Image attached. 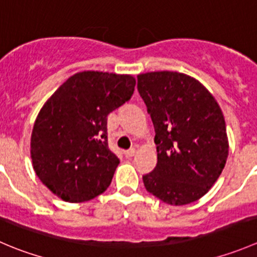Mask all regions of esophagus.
I'll use <instances>...</instances> for the list:
<instances>
[{"label": "esophagus", "mask_w": 257, "mask_h": 257, "mask_svg": "<svg viewBox=\"0 0 257 257\" xmlns=\"http://www.w3.org/2000/svg\"><path fill=\"white\" fill-rule=\"evenodd\" d=\"M124 153H125L126 158H132V157H133V156H136L137 149L136 148H131V149H128V151L124 152Z\"/></svg>", "instance_id": "esophagus-1"}]
</instances>
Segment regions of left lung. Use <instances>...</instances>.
<instances>
[{
	"instance_id": "8db88e82",
	"label": "left lung",
	"mask_w": 257,
	"mask_h": 257,
	"mask_svg": "<svg viewBox=\"0 0 257 257\" xmlns=\"http://www.w3.org/2000/svg\"><path fill=\"white\" fill-rule=\"evenodd\" d=\"M138 91L153 120L158 162L143 176L147 191L172 206L195 202L225 168L228 138L215 96L177 71L139 74Z\"/></svg>"
}]
</instances>
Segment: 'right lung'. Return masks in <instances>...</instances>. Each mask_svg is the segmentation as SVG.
Listing matches in <instances>:
<instances>
[{"mask_svg":"<svg viewBox=\"0 0 257 257\" xmlns=\"http://www.w3.org/2000/svg\"><path fill=\"white\" fill-rule=\"evenodd\" d=\"M129 74L81 71L42 105L31 134L40 181L61 200L90 201L106 191L119 159L106 141V116L133 95Z\"/></svg>","mask_w":257,"mask_h":257,"instance_id":"right-lung-1","label":"right lung"}]
</instances>
